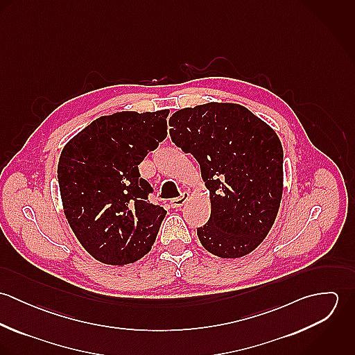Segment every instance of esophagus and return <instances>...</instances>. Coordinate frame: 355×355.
<instances>
[{
	"label": "esophagus",
	"mask_w": 355,
	"mask_h": 355,
	"mask_svg": "<svg viewBox=\"0 0 355 355\" xmlns=\"http://www.w3.org/2000/svg\"><path fill=\"white\" fill-rule=\"evenodd\" d=\"M189 197H190V194L189 193H183L182 194V197H179V198H173L172 201H171V206L172 207H182L186 201L189 200Z\"/></svg>",
	"instance_id": "obj_1"
}]
</instances>
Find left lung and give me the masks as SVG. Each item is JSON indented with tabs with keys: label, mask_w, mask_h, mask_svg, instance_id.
Segmentation results:
<instances>
[{
	"label": "left lung",
	"mask_w": 355,
	"mask_h": 355,
	"mask_svg": "<svg viewBox=\"0 0 355 355\" xmlns=\"http://www.w3.org/2000/svg\"><path fill=\"white\" fill-rule=\"evenodd\" d=\"M172 142L200 162L210 194L209 221L197 228L209 253L239 258L265 239L283 194V148L248 107L209 102L169 119Z\"/></svg>",
	"instance_id": "8db88e82"
}]
</instances>
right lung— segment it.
I'll return each instance as SVG.
<instances>
[{
	"instance_id": "add662e5",
	"label": "right lung",
	"mask_w": 355,
	"mask_h": 355,
	"mask_svg": "<svg viewBox=\"0 0 355 355\" xmlns=\"http://www.w3.org/2000/svg\"><path fill=\"white\" fill-rule=\"evenodd\" d=\"M169 110L102 116L62 149L57 179L65 217L82 246L107 265L135 262L152 249L166 214L149 202L138 165L166 138Z\"/></svg>"
}]
</instances>
